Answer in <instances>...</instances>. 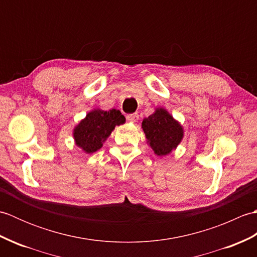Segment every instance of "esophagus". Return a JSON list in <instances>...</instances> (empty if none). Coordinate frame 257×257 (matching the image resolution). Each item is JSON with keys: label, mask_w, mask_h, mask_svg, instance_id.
Instances as JSON below:
<instances>
[{"label": "esophagus", "mask_w": 257, "mask_h": 257, "mask_svg": "<svg viewBox=\"0 0 257 257\" xmlns=\"http://www.w3.org/2000/svg\"><path fill=\"white\" fill-rule=\"evenodd\" d=\"M138 119H139L138 113H130V114H128V116H127V120H128V121H130V122H136Z\"/></svg>", "instance_id": "esophagus-1"}]
</instances>
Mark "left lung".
Here are the masks:
<instances>
[{"instance_id":"left-lung-1","label":"left lung","mask_w":257,"mask_h":257,"mask_svg":"<svg viewBox=\"0 0 257 257\" xmlns=\"http://www.w3.org/2000/svg\"><path fill=\"white\" fill-rule=\"evenodd\" d=\"M141 128L147 144L159 157L176 150L184 137L183 125L163 107H157L154 113L144 118Z\"/></svg>"}]
</instances>
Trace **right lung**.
<instances>
[{
  "mask_svg": "<svg viewBox=\"0 0 257 257\" xmlns=\"http://www.w3.org/2000/svg\"><path fill=\"white\" fill-rule=\"evenodd\" d=\"M124 122L125 118L118 109L102 110L94 108L74 127L75 145L85 154H94L101 148L114 127Z\"/></svg>",
  "mask_w": 257,
  "mask_h": 257,
  "instance_id": "obj_1",
  "label": "right lung"
}]
</instances>
